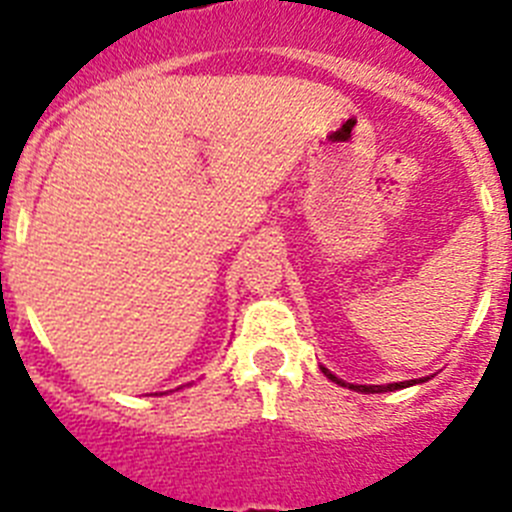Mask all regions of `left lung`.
<instances>
[{"instance_id":"left-lung-1","label":"left lung","mask_w":512,"mask_h":512,"mask_svg":"<svg viewBox=\"0 0 512 512\" xmlns=\"http://www.w3.org/2000/svg\"><path fill=\"white\" fill-rule=\"evenodd\" d=\"M320 369H323V374L328 379L343 384L341 379L333 377V374H330L325 366H320ZM418 382L420 379H410V382H395V384H369V387H366V384H348V387H351V390H359V392H395V390H402V387H410V384H418ZM343 387H346V384H343Z\"/></svg>"}]
</instances>
